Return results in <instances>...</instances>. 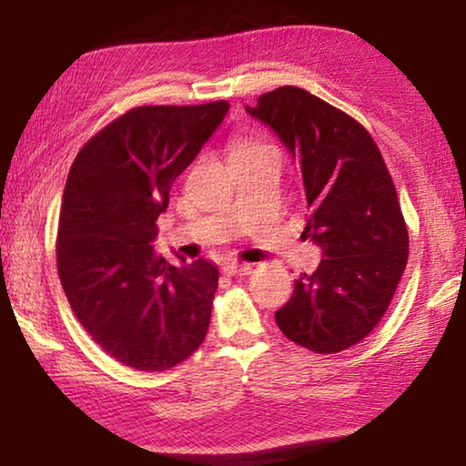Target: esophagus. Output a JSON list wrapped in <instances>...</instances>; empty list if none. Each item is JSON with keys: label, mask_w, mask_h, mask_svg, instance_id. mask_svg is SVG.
Instances as JSON below:
<instances>
[{"label": "esophagus", "mask_w": 466, "mask_h": 466, "mask_svg": "<svg viewBox=\"0 0 466 466\" xmlns=\"http://www.w3.org/2000/svg\"><path fill=\"white\" fill-rule=\"evenodd\" d=\"M222 271L227 273V276H250L252 273V265L250 263H235V260H227L225 265H222Z\"/></svg>", "instance_id": "obj_1"}]
</instances>
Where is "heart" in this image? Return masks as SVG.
<instances>
[{"label": "heart", "instance_id": "b5f03b06", "mask_svg": "<svg viewBox=\"0 0 466 466\" xmlns=\"http://www.w3.org/2000/svg\"><path fill=\"white\" fill-rule=\"evenodd\" d=\"M265 142H260V139H241V142L235 146V152L238 150H248V148H257V146H263Z\"/></svg>", "mask_w": 466, "mask_h": 466}]
</instances>
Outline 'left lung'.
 <instances>
[{
    "instance_id": "left-lung-1",
    "label": "left lung",
    "mask_w": 466,
    "mask_h": 466,
    "mask_svg": "<svg viewBox=\"0 0 466 466\" xmlns=\"http://www.w3.org/2000/svg\"><path fill=\"white\" fill-rule=\"evenodd\" d=\"M248 112L299 158L309 209L303 235L324 250L318 269L295 279L276 322L297 346L337 354L378 327L410 257L392 176L359 120L303 88L263 93Z\"/></svg>"
}]
</instances>
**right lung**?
<instances>
[{
    "instance_id": "right-lung-1",
    "label": "right lung",
    "mask_w": 466,
    "mask_h": 466,
    "mask_svg": "<svg viewBox=\"0 0 466 466\" xmlns=\"http://www.w3.org/2000/svg\"><path fill=\"white\" fill-rule=\"evenodd\" d=\"M228 112L227 101L139 106L95 133L63 190L56 269L97 346L137 371H167L206 339L218 269L174 267L150 241L171 184Z\"/></svg>"
}]
</instances>
